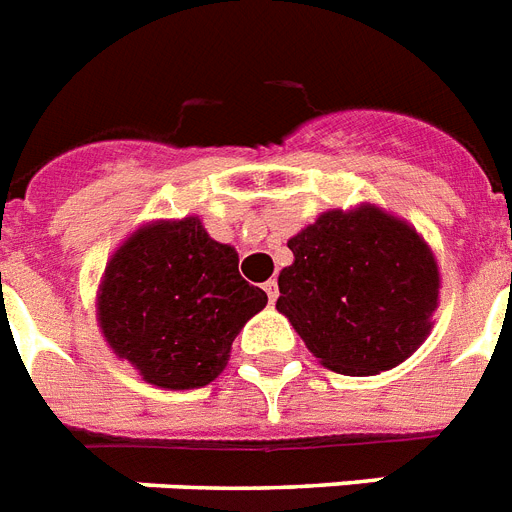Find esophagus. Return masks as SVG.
I'll return each mask as SVG.
<instances>
[{"label": "esophagus", "instance_id": "34e87169", "mask_svg": "<svg viewBox=\"0 0 512 512\" xmlns=\"http://www.w3.org/2000/svg\"><path fill=\"white\" fill-rule=\"evenodd\" d=\"M264 290H267V298H269V304H275V301H277V296H280V288H277V282H275V280L264 282Z\"/></svg>", "mask_w": 512, "mask_h": 512}]
</instances>
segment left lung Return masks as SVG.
Instances as JSON below:
<instances>
[{
  "label": "left lung",
  "instance_id": "obj_1",
  "mask_svg": "<svg viewBox=\"0 0 512 512\" xmlns=\"http://www.w3.org/2000/svg\"><path fill=\"white\" fill-rule=\"evenodd\" d=\"M288 248L293 264L277 277V312L325 367L378 375L428 338L439 267L407 222L370 203L327 211Z\"/></svg>",
  "mask_w": 512,
  "mask_h": 512
}]
</instances>
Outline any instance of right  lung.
<instances>
[{
	"mask_svg": "<svg viewBox=\"0 0 512 512\" xmlns=\"http://www.w3.org/2000/svg\"><path fill=\"white\" fill-rule=\"evenodd\" d=\"M264 306L267 293L237 272L235 248L185 216L126 237L105 267L97 322L147 383L187 391L224 370L235 335Z\"/></svg>",
	"mask_w": 512,
	"mask_h": 512,
	"instance_id": "right-lung-1",
	"label": "right lung"
}]
</instances>
